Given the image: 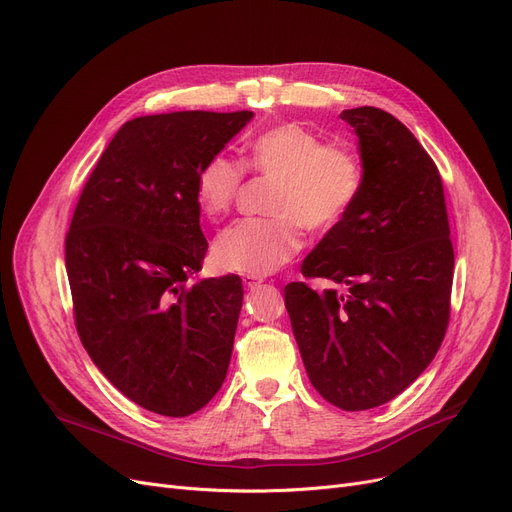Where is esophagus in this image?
<instances>
[{"mask_svg":"<svg viewBox=\"0 0 512 512\" xmlns=\"http://www.w3.org/2000/svg\"><path fill=\"white\" fill-rule=\"evenodd\" d=\"M242 284H245L249 290H255V288L261 286V280H257L255 276H245V278H242Z\"/></svg>","mask_w":512,"mask_h":512,"instance_id":"34e87169","label":"esophagus"}]
</instances>
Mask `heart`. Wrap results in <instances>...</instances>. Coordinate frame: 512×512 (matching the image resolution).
Returning a JSON list of instances; mask_svg holds the SVG:
<instances>
[{"label":"heart","instance_id":"1","mask_svg":"<svg viewBox=\"0 0 512 512\" xmlns=\"http://www.w3.org/2000/svg\"><path fill=\"white\" fill-rule=\"evenodd\" d=\"M249 166L278 178L270 201L274 218L238 220L213 242V263L224 272L267 276L303 247L301 224L311 232L334 230L355 205L363 170L359 157L330 147L321 134L297 124L261 132L249 145ZM242 166L228 155L207 159L195 180L199 207L215 218L226 213L242 182Z\"/></svg>","mask_w":512,"mask_h":512}]
</instances>
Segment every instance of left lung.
Listing matches in <instances>:
<instances>
[{"instance_id": "left-lung-1", "label": "left lung", "mask_w": 512, "mask_h": 512, "mask_svg": "<svg viewBox=\"0 0 512 512\" xmlns=\"http://www.w3.org/2000/svg\"><path fill=\"white\" fill-rule=\"evenodd\" d=\"M363 184L346 218L284 288L292 334L313 388L342 411L407 390L432 363L450 315L454 251L438 168L415 134L380 107L344 110Z\"/></svg>"}]
</instances>
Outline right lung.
I'll list each match as a JSON object with an SVG mask.
<instances>
[{
    "instance_id": "1",
    "label": "right lung",
    "mask_w": 512,
    "mask_h": 512,
    "mask_svg": "<svg viewBox=\"0 0 512 512\" xmlns=\"http://www.w3.org/2000/svg\"><path fill=\"white\" fill-rule=\"evenodd\" d=\"M253 112L128 120L103 151L66 236L76 330L97 369L139 407L186 417L226 380L242 282H186L207 240L195 180Z\"/></svg>"
}]
</instances>
